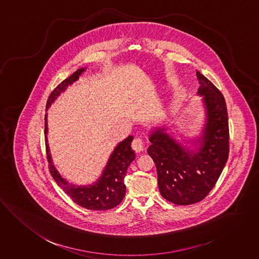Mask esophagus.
I'll return each instance as SVG.
<instances>
[{"mask_svg":"<svg viewBox=\"0 0 259 259\" xmlns=\"http://www.w3.org/2000/svg\"><path fill=\"white\" fill-rule=\"evenodd\" d=\"M132 149L136 152V153H140L144 150L143 140L139 137H135L133 142H132Z\"/></svg>","mask_w":259,"mask_h":259,"instance_id":"34e87169","label":"esophagus"}]
</instances>
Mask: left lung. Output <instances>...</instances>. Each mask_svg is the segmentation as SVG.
<instances>
[{
	"mask_svg": "<svg viewBox=\"0 0 259 259\" xmlns=\"http://www.w3.org/2000/svg\"><path fill=\"white\" fill-rule=\"evenodd\" d=\"M202 96L204 124L195 150L179 143L165 126L156 127L149 136L147 152L158 174L164 199L180 205L203 200L217 184L229 158V117L221 91L197 70Z\"/></svg>",
	"mask_w": 259,
	"mask_h": 259,
	"instance_id": "obj_1",
	"label": "left lung"
}]
</instances>
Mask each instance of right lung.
<instances>
[{"mask_svg":"<svg viewBox=\"0 0 259 259\" xmlns=\"http://www.w3.org/2000/svg\"><path fill=\"white\" fill-rule=\"evenodd\" d=\"M85 67L77 69L68 78L64 79L57 88L50 94L47 102V109L55 102V100L63 92L68 85L75 82L79 76L85 71ZM45 134H46V147L47 155L50 163V172L57 182L58 186L66 193L71 200L80 206L93 210H107L115 207L125 197L126 186L124 184V178L126 176L129 165L135 159V153L131 148L133 136L127 137L122 142L118 143L111 153L109 160L96 182L87 186H76L66 181L56 169L52 155L50 152V146L48 143V114H46Z\"/></svg>","mask_w":259,"mask_h":259,"instance_id":"1","label":"right lung"}]
</instances>
